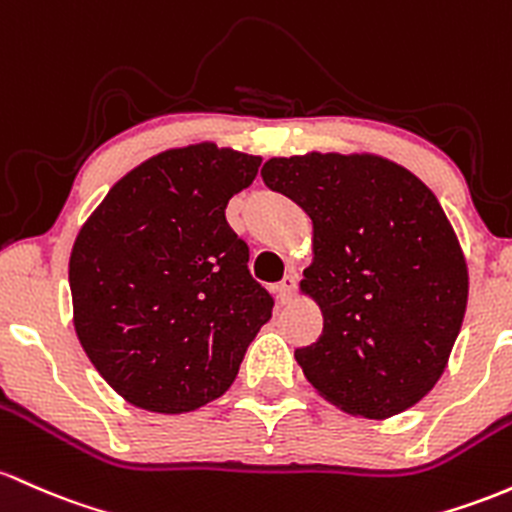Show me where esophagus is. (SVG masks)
<instances>
[{
	"mask_svg": "<svg viewBox=\"0 0 512 512\" xmlns=\"http://www.w3.org/2000/svg\"><path fill=\"white\" fill-rule=\"evenodd\" d=\"M294 289H296V277H294V274H286L282 282L277 284V296H279V301H282V303L289 301L291 296H294Z\"/></svg>",
	"mask_w": 512,
	"mask_h": 512,
	"instance_id": "esophagus-1",
	"label": "esophagus"
}]
</instances>
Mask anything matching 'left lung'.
<instances>
[{
	"mask_svg": "<svg viewBox=\"0 0 512 512\" xmlns=\"http://www.w3.org/2000/svg\"><path fill=\"white\" fill-rule=\"evenodd\" d=\"M262 179L313 221L301 289L318 301L323 333L294 352L306 379L362 418L411 408L445 372L469 294L440 201L372 155L272 157Z\"/></svg>",
	"mask_w": 512,
	"mask_h": 512,
	"instance_id": "1",
	"label": "left lung"
}]
</instances>
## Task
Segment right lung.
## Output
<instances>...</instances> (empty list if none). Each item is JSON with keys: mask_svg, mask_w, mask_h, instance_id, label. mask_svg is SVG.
Segmentation results:
<instances>
[{"mask_svg": "<svg viewBox=\"0 0 512 512\" xmlns=\"http://www.w3.org/2000/svg\"><path fill=\"white\" fill-rule=\"evenodd\" d=\"M260 157L189 145L150 157L106 194L70 257L75 330L128 403L187 413L223 396L274 299L226 221Z\"/></svg>", "mask_w": 512, "mask_h": 512, "instance_id": "1", "label": "right lung"}]
</instances>
